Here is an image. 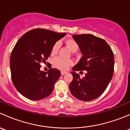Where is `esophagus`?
Returning <instances> with one entry per match:
<instances>
[{
  "mask_svg": "<svg viewBox=\"0 0 130 130\" xmlns=\"http://www.w3.org/2000/svg\"><path fill=\"white\" fill-rule=\"evenodd\" d=\"M66 73H67V72H64V71H61V75H63L66 74Z\"/></svg>",
  "mask_w": 130,
  "mask_h": 130,
  "instance_id": "esophagus-1",
  "label": "esophagus"
}]
</instances>
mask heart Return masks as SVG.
<instances>
[{
	"label": "heart",
	"instance_id": "b5f03b06",
	"mask_svg": "<svg viewBox=\"0 0 130 130\" xmlns=\"http://www.w3.org/2000/svg\"><path fill=\"white\" fill-rule=\"evenodd\" d=\"M65 44L70 49L73 53L77 52L78 49V44L77 42L72 39H69V40L65 41ZM60 44L58 41L55 43L53 46L52 48V54L55 55L57 54L59 48H60ZM53 65L55 67L58 69H60L61 70H67L69 68L70 65L73 64V61L72 60H65V59L61 58L60 57L55 58L53 60Z\"/></svg>",
	"mask_w": 130,
	"mask_h": 130
}]
</instances>
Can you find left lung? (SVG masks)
I'll use <instances>...</instances> for the list:
<instances>
[{"label":"left lung","instance_id":"8db88e82","mask_svg":"<svg viewBox=\"0 0 130 130\" xmlns=\"http://www.w3.org/2000/svg\"><path fill=\"white\" fill-rule=\"evenodd\" d=\"M72 36L83 56L72 68L70 91L77 99L90 101L100 96L112 79L115 64L113 52L105 40L92 35ZM82 70H86L87 73L80 79L76 72Z\"/></svg>","mask_w":130,"mask_h":130}]
</instances>
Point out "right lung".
Segmentation results:
<instances>
[{
	"mask_svg": "<svg viewBox=\"0 0 130 130\" xmlns=\"http://www.w3.org/2000/svg\"><path fill=\"white\" fill-rule=\"evenodd\" d=\"M65 35L37 28L27 31L18 41L10 56L11 78L25 98L38 101L52 94L60 71L53 68L47 72L41 71L40 63L46 62L53 44Z\"/></svg>",
	"mask_w": 130,
	"mask_h": 130,
	"instance_id": "obj_1",
	"label": "right lung"
}]
</instances>
